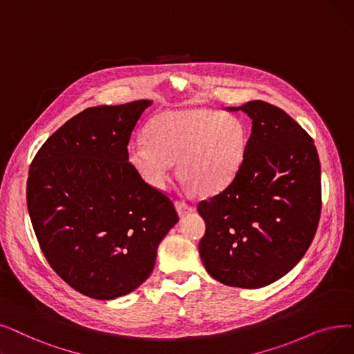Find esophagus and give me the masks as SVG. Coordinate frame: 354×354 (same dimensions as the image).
<instances>
[{
    "instance_id": "esophagus-1",
    "label": "esophagus",
    "mask_w": 354,
    "mask_h": 354,
    "mask_svg": "<svg viewBox=\"0 0 354 354\" xmlns=\"http://www.w3.org/2000/svg\"><path fill=\"white\" fill-rule=\"evenodd\" d=\"M175 207H176V211H178L180 218H183V217H185V215H188L189 212L194 211V207L189 205V204H187L185 201H176V203H175Z\"/></svg>"
}]
</instances>
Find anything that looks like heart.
Here are the masks:
<instances>
[{
  "mask_svg": "<svg viewBox=\"0 0 354 354\" xmlns=\"http://www.w3.org/2000/svg\"><path fill=\"white\" fill-rule=\"evenodd\" d=\"M145 142L127 149V160L147 185L163 189L178 162L180 179L196 194L212 195L239 172L248 149L241 118L208 109L166 111L145 129Z\"/></svg>",
  "mask_w": 354,
  "mask_h": 354,
  "instance_id": "obj_1",
  "label": "heart"
}]
</instances>
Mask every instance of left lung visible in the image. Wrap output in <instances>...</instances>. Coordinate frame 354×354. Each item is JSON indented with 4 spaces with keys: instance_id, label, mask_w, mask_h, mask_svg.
<instances>
[{
    "instance_id": "left-lung-1",
    "label": "left lung",
    "mask_w": 354,
    "mask_h": 354,
    "mask_svg": "<svg viewBox=\"0 0 354 354\" xmlns=\"http://www.w3.org/2000/svg\"><path fill=\"white\" fill-rule=\"evenodd\" d=\"M252 118L244 160L228 185L198 204L205 221L199 254L214 279L256 289L281 279L308 250L321 212L314 140L265 101L227 106Z\"/></svg>"
}]
</instances>
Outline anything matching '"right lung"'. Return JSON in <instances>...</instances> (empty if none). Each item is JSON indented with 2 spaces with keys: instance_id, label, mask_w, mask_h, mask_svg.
<instances>
[{
  "instance_id": "1",
  "label": "right lung",
  "mask_w": 354,
  "mask_h": 354,
  "mask_svg": "<svg viewBox=\"0 0 354 354\" xmlns=\"http://www.w3.org/2000/svg\"><path fill=\"white\" fill-rule=\"evenodd\" d=\"M150 105L86 109L30 165L27 208L40 249L60 278L89 298L114 299L139 288L179 220L171 199L127 160L133 129Z\"/></svg>"
}]
</instances>
